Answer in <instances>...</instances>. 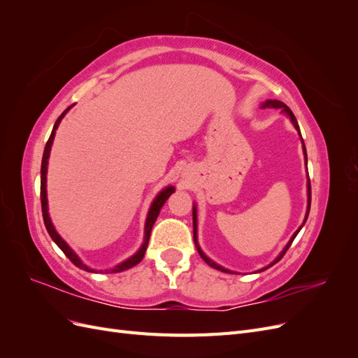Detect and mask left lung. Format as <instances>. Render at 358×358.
<instances>
[{
    "instance_id": "1",
    "label": "left lung",
    "mask_w": 358,
    "mask_h": 358,
    "mask_svg": "<svg viewBox=\"0 0 358 358\" xmlns=\"http://www.w3.org/2000/svg\"><path fill=\"white\" fill-rule=\"evenodd\" d=\"M266 107H272V109H282V113H284V115H287V116L289 117L291 124L294 125V128L297 129V133H299V136H300L301 146H303V154H305V164H306V167H308L306 146H305V142H303V138H301V133H300V128H299V124H297V119H296L294 113H292V112L289 110V107H287V104H284L282 101H279V100H266L264 103H262V109H266ZM306 187H308V208H306V215H305V220H303V224H301V225L299 227V229L294 231V234L291 236V239L288 241V243L285 245V248L282 249V251H280V254L273 259V262L270 263L268 266H266V267H263V268L257 270V273H258V272H263V270H266V268H268V267H272L273 264H276V263L279 262V259L285 255V252L288 251V248L291 246L292 241L296 239V236H297V234H299V231L301 230V227L305 225V222H306V220H308V216H309V210H310V182H309V175H308V183H306ZM192 227H194V243H196L197 251H199L200 257L204 259V262L208 263L210 267H213V268H216V270H221V272H224V273H234V272H231V270L225 268V267H222V266H220V264H216L215 262H212V259L201 251V248H200V245H199V236H197V206H196V203L192 204Z\"/></svg>"
}]
</instances>
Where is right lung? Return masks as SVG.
I'll use <instances>...</instances> for the list:
<instances>
[{"mask_svg":"<svg viewBox=\"0 0 358 358\" xmlns=\"http://www.w3.org/2000/svg\"><path fill=\"white\" fill-rule=\"evenodd\" d=\"M73 106H70V107H67L66 110H64L62 113H61V116L57 119V122H55V125H53V129H52V134H50V137H49V140H48V143H46V148H45V152H43V159H41V179H40V199H41V210H43V221H45V225H46V230H48V233H49V236L52 237V241L55 242L57 245H58V248L61 249V251L67 255V258H70V262L74 264V266H78L79 268H82V270H86V272H92V273H99V272H103V270H95V268H91L90 266H86L82 259L79 258V255L76 254L73 249L69 246V243L62 239V237L58 234V231L55 230V227H53V224H52V220H50V216H49V206H48V191H46V175H48V164H49V157H50V149H52V145H53V138H55V133H57V129H58V127H59V124H61V121H62V117L67 115V112L71 109ZM175 192V187H171V185H169V187H166L164 189H161L158 194H157V197L154 199V201H152V204H150V208H149V212H148V216H146V222H145V236H143V243H142V246L138 248V251L134 254V255H131L129 258H127V259H124L122 263H119V264H116L115 267H112V268H106L104 270V273H117V272H124V270H128V268H131L133 266H136V264H138L140 262H142L143 259V257H145V252H146V248H148V243H149V237H150V231H152V227H154V224H155V221H157V218H158V215H159V210H161V208L162 206H164V203L167 201V199L171 196V194Z\"/></svg>","mask_w":358,"mask_h":358,"instance_id":"right-lung-1","label":"right lung"}]
</instances>
